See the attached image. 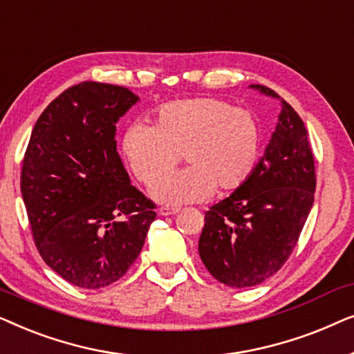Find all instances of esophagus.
I'll use <instances>...</instances> for the list:
<instances>
[{"label": "esophagus", "instance_id": "esophagus-1", "mask_svg": "<svg viewBox=\"0 0 354 354\" xmlns=\"http://www.w3.org/2000/svg\"><path fill=\"white\" fill-rule=\"evenodd\" d=\"M158 212H159V214H161V216H174V214H177L178 209H177V207H167V206H162V207H159Z\"/></svg>", "mask_w": 354, "mask_h": 354}]
</instances>
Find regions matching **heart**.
Listing matches in <instances>:
<instances>
[{
    "mask_svg": "<svg viewBox=\"0 0 354 354\" xmlns=\"http://www.w3.org/2000/svg\"><path fill=\"white\" fill-rule=\"evenodd\" d=\"M120 151L137 180L149 185L176 165L189 167L162 178L149 193L169 206L200 203L217 193L239 190L258 167L263 132L251 111L211 96L166 103L153 113L151 127L125 130Z\"/></svg>",
    "mask_w": 354,
    "mask_h": 354,
    "instance_id": "b5f03b06",
    "label": "heart"
}]
</instances>
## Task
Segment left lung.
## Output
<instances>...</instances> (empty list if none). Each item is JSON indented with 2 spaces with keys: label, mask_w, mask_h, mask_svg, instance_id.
<instances>
[{
  "label": "left lung",
  "mask_w": 354,
  "mask_h": 354,
  "mask_svg": "<svg viewBox=\"0 0 354 354\" xmlns=\"http://www.w3.org/2000/svg\"><path fill=\"white\" fill-rule=\"evenodd\" d=\"M258 167L243 187L205 214L198 251L214 279L235 288L254 287L290 258L314 203L316 167L308 130L287 101Z\"/></svg>",
  "instance_id": "8db88e82"
}]
</instances>
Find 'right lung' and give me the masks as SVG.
Returning a JSON list of instances; mask_svg holds the SVG:
<instances>
[{"label":"right lung","mask_w":354,"mask_h":354,"mask_svg":"<svg viewBox=\"0 0 354 354\" xmlns=\"http://www.w3.org/2000/svg\"><path fill=\"white\" fill-rule=\"evenodd\" d=\"M129 88L82 82L53 100L32 130L21 192L38 253L67 282L103 288L138 258L156 205L130 183L115 124Z\"/></svg>","instance_id":"obj_1"}]
</instances>
